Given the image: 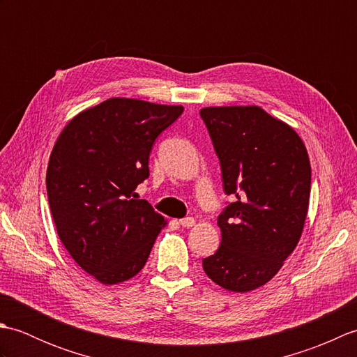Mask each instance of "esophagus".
<instances>
[{
  "instance_id": "34e87169",
  "label": "esophagus",
  "mask_w": 357,
  "mask_h": 357,
  "mask_svg": "<svg viewBox=\"0 0 357 357\" xmlns=\"http://www.w3.org/2000/svg\"><path fill=\"white\" fill-rule=\"evenodd\" d=\"M179 224L185 227V229H190V227L195 225V219L193 218H184V219H179Z\"/></svg>"
}]
</instances>
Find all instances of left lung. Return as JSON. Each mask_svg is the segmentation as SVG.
Wrapping results in <instances>:
<instances>
[{
  "label": "left lung",
  "instance_id": "left-lung-1",
  "mask_svg": "<svg viewBox=\"0 0 357 357\" xmlns=\"http://www.w3.org/2000/svg\"><path fill=\"white\" fill-rule=\"evenodd\" d=\"M231 195L218 218L221 245L202 268L219 287L247 293L276 275L298 245L308 213L312 167L301 136L257 105L199 112Z\"/></svg>",
  "mask_w": 357,
  "mask_h": 357
}]
</instances>
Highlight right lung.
I'll return each instance as SVG.
<instances>
[{
	"label": "right lung",
	"instance_id": "obj_1",
	"mask_svg": "<svg viewBox=\"0 0 357 357\" xmlns=\"http://www.w3.org/2000/svg\"><path fill=\"white\" fill-rule=\"evenodd\" d=\"M184 112L110 98L73 116L50 153L45 184L58 236L79 267L104 285L146 265L167 221L135 188L149 178L158 135Z\"/></svg>",
	"mask_w": 357,
	"mask_h": 357
}]
</instances>
